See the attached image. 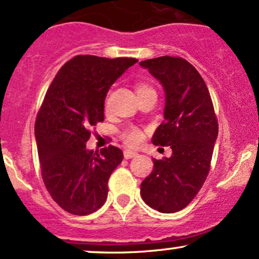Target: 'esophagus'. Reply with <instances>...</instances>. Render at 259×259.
Instances as JSON below:
<instances>
[{
  "label": "esophagus",
  "mask_w": 259,
  "mask_h": 259,
  "mask_svg": "<svg viewBox=\"0 0 259 259\" xmlns=\"http://www.w3.org/2000/svg\"><path fill=\"white\" fill-rule=\"evenodd\" d=\"M136 155H138V152L130 151V149H125V151H124V158H125V159H132V158L136 157Z\"/></svg>",
  "instance_id": "34e87169"
}]
</instances>
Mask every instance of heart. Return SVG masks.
<instances>
[{
	"label": "heart",
	"mask_w": 259,
	"mask_h": 259,
	"mask_svg": "<svg viewBox=\"0 0 259 259\" xmlns=\"http://www.w3.org/2000/svg\"><path fill=\"white\" fill-rule=\"evenodd\" d=\"M135 90L138 96L146 94V93L154 92V89L152 88L151 85H148L147 83H138L135 87ZM143 138H145L143 132L136 126H127L121 132V139H123V141L125 142L127 146H132V147L139 146L140 143L143 141Z\"/></svg>",
	"instance_id": "heart-1"
}]
</instances>
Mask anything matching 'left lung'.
I'll return each instance as SVG.
<instances>
[{"label":"left lung","mask_w":259,"mask_h":259,"mask_svg":"<svg viewBox=\"0 0 259 259\" xmlns=\"http://www.w3.org/2000/svg\"><path fill=\"white\" fill-rule=\"evenodd\" d=\"M140 65L165 92L164 120L152 142L172 149L170 158L153 159V170L141 183V197L154 210L174 213L186 207L204 185L219 124L206 84L192 64L160 57Z\"/></svg>","instance_id":"left-lung-1"}]
</instances>
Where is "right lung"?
<instances>
[{
	"label": "right lung",
	"mask_w": 259,
	"mask_h": 259,
	"mask_svg": "<svg viewBox=\"0 0 259 259\" xmlns=\"http://www.w3.org/2000/svg\"><path fill=\"white\" fill-rule=\"evenodd\" d=\"M138 60L77 55L53 79L37 113L35 136L42 179L54 201L67 212L85 216L107 198L111 174L123 152L110 146L100 153L85 143L104 120L108 89Z\"/></svg>",
	"instance_id": "right-lung-1"
}]
</instances>
